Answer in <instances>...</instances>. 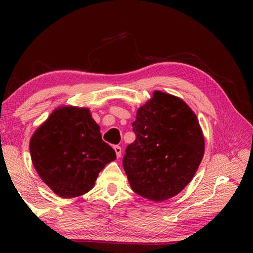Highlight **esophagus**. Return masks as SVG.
<instances>
[{
  "instance_id": "1",
  "label": "esophagus",
  "mask_w": 253,
  "mask_h": 253,
  "mask_svg": "<svg viewBox=\"0 0 253 253\" xmlns=\"http://www.w3.org/2000/svg\"><path fill=\"white\" fill-rule=\"evenodd\" d=\"M114 150H115V152H116L117 158H120L121 154H122V148L120 146H114Z\"/></svg>"
}]
</instances>
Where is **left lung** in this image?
I'll return each mask as SVG.
<instances>
[{
    "instance_id": "1",
    "label": "left lung",
    "mask_w": 253,
    "mask_h": 253,
    "mask_svg": "<svg viewBox=\"0 0 253 253\" xmlns=\"http://www.w3.org/2000/svg\"><path fill=\"white\" fill-rule=\"evenodd\" d=\"M136 140L123 160L131 189L154 202L175 197L193 178L204 154L195 113L178 96L154 91L132 123Z\"/></svg>"
}]
</instances>
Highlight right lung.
<instances>
[{"mask_svg":"<svg viewBox=\"0 0 253 253\" xmlns=\"http://www.w3.org/2000/svg\"><path fill=\"white\" fill-rule=\"evenodd\" d=\"M31 161L38 175L61 198L92 189L100 171L116 159L102 140L100 126L87 107L60 106L30 139Z\"/></svg>","mask_w":253,"mask_h":253,"instance_id":"obj_1","label":"right lung"}]
</instances>
